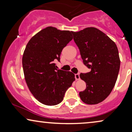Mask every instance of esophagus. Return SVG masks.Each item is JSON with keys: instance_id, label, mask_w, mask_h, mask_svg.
Listing matches in <instances>:
<instances>
[{"instance_id": "1", "label": "esophagus", "mask_w": 132, "mask_h": 132, "mask_svg": "<svg viewBox=\"0 0 132 132\" xmlns=\"http://www.w3.org/2000/svg\"><path fill=\"white\" fill-rule=\"evenodd\" d=\"M75 79H76V80H79V79H80V75H79V73L76 74V75H75Z\"/></svg>"}]
</instances>
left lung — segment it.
Returning <instances> with one entry per match:
<instances>
[{
    "mask_svg": "<svg viewBox=\"0 0 132 132\" xmlns=\"http://www.w3.org/2000/svg\"><path fill=\"white\" fill-rule=\"evenodd\" d=\"M73 35L83 62L91 69L80 73L86 87L79 96L85 103L98 104L107 98L116 83L120 67L118 48L108 35L95 28L73 32Z\"/></svg>",
    "mask_w": 132,
    "mask_h": 132,
    "instance_id": "8db88e82",
    "label": "left lung"
}]
</instances>
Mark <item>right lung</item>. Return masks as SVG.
I'll return each mask as SVG.
<instances>
[{
  "label": "right lung",
  "instance_id": "right-lung-1",
  "mask_svg": "<svg viewBox=\"0 0 132 132\" xmlns=\"http://www.w3.org/2000/svg\"><path fill=\"white\" fill-rule=\"evenodd\" d=\"M73 32L47 27L30 39L23 53L27 85L35 98L46 105L60 103L75 80L72 72L57 70L55 63L60 62L61 52L72 40Z\"/></svg>",
  "mask_w": 132,
  "mask_h": 132
}]
</instances>
